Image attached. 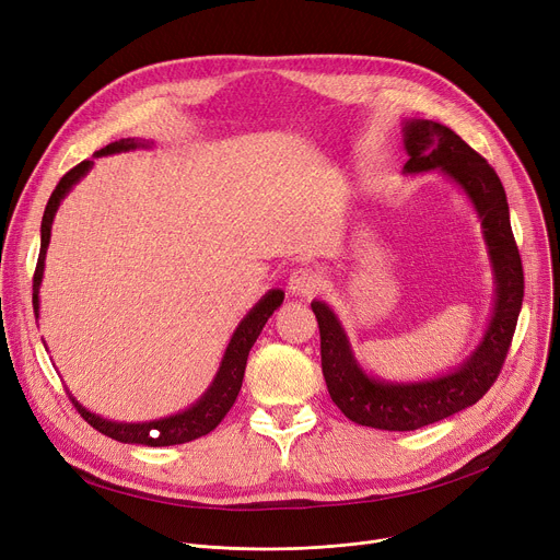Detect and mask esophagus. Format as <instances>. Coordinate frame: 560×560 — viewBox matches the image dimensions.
Segmentation results:
<instances>
[{"label": "esophagus", "mask_w": 560, "mask_h": 560, "mask_svg": "<svg viewBox=\"0 0 560 560\" xmlns=\"http://www.w3.org/2000/svg\"><path fill=\"white\" fill-rule=\"evenodd\" d=\"M288 288L295 298H311L319 288V277L308 268H298L288 279Z\"/></svg>", "instance_id": "obj_1"}]
</instances>
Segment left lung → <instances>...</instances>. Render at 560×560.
I'll return each mask as SVG.
<instances>
[{
	"label": "left lung",
	"instance_id": "8db88e82",
	"mask_svg": "<svg viewBox=\"0 0 560 560\" xmlns=\"http://www.w3.org/2000/svg\"><path fill=\"white\" fill-rule=\"evenodd\" d=\"M404 147L408 152L406 174L443 170L472 201L497 288L494 311L479 347L454 372L418 384L368 376L351 354L336 313L325 302L311 304L319 327L322 374L334 404L351 422L386 431H416L477 404L502 372L524 298L522 258L497 172L460 136L433 120L404 122Z\"/></svg>",
	"mask_w": 560,
	"mask_h": 560
}]
</instances>
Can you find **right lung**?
<instances>
[{"mask_svg": "<svg viewBox=\"0 0 560 560\" xmlns=\"http://www.w3.org/2000/svg\"><path fill=\"white\" fill-rule=\"evenodd\" d=\"M150 140H136V138H122L115 140L110 144H106L104 150L95 152V156H108V154H117V152H129V150H138V147H150ZM93 167V161H81L79 165H74L70 172L63 174V179L58 182V186L54 188L47 206H45V215H43V224H40V254H38V265L34 272V311L38 317V290H40V281H43V270H45V254L49 247V235H51V222L54 215L61 206V199L72 190V186L85 176V172ZM283 302V290H270L238 325V329L233 331L231 342L224 351V359L220 363V370L213 378V384L209 386L201 395L199 401H195L190 408H186L184 413H176L163 420H154V422H138V424H127V422H110L104 420L91 410H85L70 393V399L74 404V408L79 410V416L91 424L93 429H97L100 433L117 440V443H129V445H147V447H170V445H184L190 443L195 438H201L206 433H211L229 413V408L233 406L235 397L241 393L243 386V376H245V365H247V357L249 349L254 347L256 338L260 336L265 322L268 317L281 306Z\"/></svg>", "mask_w": 560, "mask_h": 560, "instance_id": "add662e5", "label": "right lung"}]
</instances>
